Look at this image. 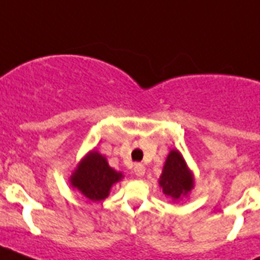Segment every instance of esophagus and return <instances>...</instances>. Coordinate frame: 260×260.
Masks as SVG:
<instances>
[{"mask_svg":"<svg viewBox=\"0 0 260 260\" xmlns=\"http://www.w3.org/2000/svg\"><path fill=\"white\" fill-rule=\"evenodd\" d=\"M134 174L138 177H143L144 173H146V168H144L143 164H141V162H137V164L134 165Z\"/></svg>","mask_w":260,"mask_h":260,"instance_id":"esophagus-1","label":"esophagus"}]
</instances>
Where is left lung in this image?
I'll return each instance as SVG.
<instances>
[{
    "instance_id": "left-lung-1",
    "label": "left lung",
    "mask_w": 260,
    "mask_h": 260,
    "mask_svg": "<svg viewBox=\"0 0 260 260\" xmlns=\"http://www.w3.org/2000/svg\"><path fill=\"white\" fill-rule=\"evenodd\" d=\"M158 183L162 192L173 201L183 198L194 187V177L178 150H172L165 160Z\"/></svg>"
}]
</instances>
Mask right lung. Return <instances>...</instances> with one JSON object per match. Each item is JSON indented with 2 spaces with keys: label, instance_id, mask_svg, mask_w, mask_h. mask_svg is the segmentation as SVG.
<instances>
[{
  "label": "right lung",
  "instance_id": "1",
  "mask_svg": "<svg viewBox=\"0 0 260 260\" xmlns=\"http://www.w3.org/2000/svg\"><path fill=\"white\" fill-rule=\"evenodd\" d=\"M122 178V173L109 167L105 156L91 151L71 173L70 183L89 201L99 202L107 198L110 187Z\"/></svg>",
  "mask_w": 260,
  "mask_h": 260
}]
</instances>
